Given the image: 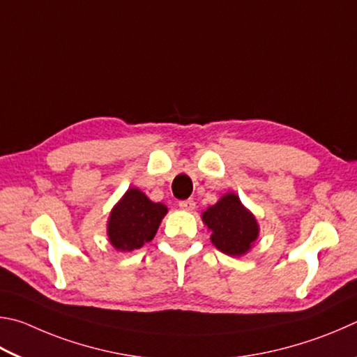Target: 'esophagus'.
Returning a JSON list of instances; mask_svg holds the SVG:
<instances>
[{"label":"esophagus","mask_w":357,"mask_h":357,"mask_svg":"<svg viewBox=\"0 0 357 357\" xmlns=\"http://www.w3.org/2000/svg\"><path fill=\"white\" fill-rule=\"evenodd\" d=\"M178 207L185 211H192L196 208V202L192 201V199H186V201L178 202Z\"/></svg>","instance_id":"34e87169"}]
</instances>
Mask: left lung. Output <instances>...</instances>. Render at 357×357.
<instances>
[{
    "label": "left lung",
    "mask_w": 357,
    "mask_h": 357,
    "mask_svg": "<svg viewBox=\"0 0 357 357\" xmlns=\"http://www.w3.org/2000/svg\"><path fill=\"white\" fill-rule=\"evenodd\" d=\"M202 222L211 232L213 246L230 257H241L257 241L260 226L235 192H226L215 205L202 211Z\"/></svg>",
    "instance_id": "obj_1"
}]
</instances>
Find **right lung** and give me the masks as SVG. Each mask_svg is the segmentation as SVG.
Here are the masks:
<instances>
[{
	"label": "right lung",
	"mask_w": 357,
	"mask_h": 357,
	"mask_svg": "<svg viewBox=\"0 0 357 357\" xmlns=\"http://www.w3.org/2000/svg\"><path fill=\"white\" fill-rule=\"evenodd\" d=\"M167 207L153 202L139 188L131 186L112 207L106 235L116 251L131 252L152 241Z\"/></svg>",
	"instance_id": "add662e5"
}]
</instances>
